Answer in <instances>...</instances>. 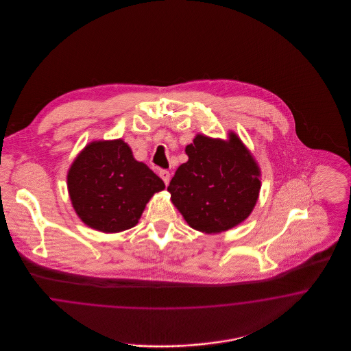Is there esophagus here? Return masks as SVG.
<instances>
[{
  "label": "esophagus",
  "instance_id": "1",
  "mask_svg": "<svg viewBox=\"0 0 351 351\" xmlns=\"http://www.w3.org/2000/svg\"><path fill=\"white\" fill-rule=\"evenodd\" d=\"M159 176L162 178V180L165 182V184L168 185V183H169V179H171V173H169V171H167V169L160 171V172H159Z\"/></svg>",
  "mask_w": 351,
  "mask_h": 351
}]
</instances>
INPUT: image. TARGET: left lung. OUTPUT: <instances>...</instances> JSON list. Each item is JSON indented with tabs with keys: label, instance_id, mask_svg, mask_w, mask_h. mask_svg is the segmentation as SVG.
I'll return each instance as SVG.
<instances>
[{
	"label": "left lung",
	"instance_id": "1",
	"mask_svg": "<svg viewBox=\"0 0 351 351\" xmlns=\"http://www.w3.org/2000/svg\"><path fill=\"white\" fill-rule=\"evenodd\" d=\"M188 162L167 191L186 223L199 232H226L250 216L261 191V169L237 134L215 139L197 134L185 147Z\"/></svg>",
	"mask_w": 351,
	"mask_h": 351
}]
</instances>
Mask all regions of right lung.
I'll return each instance as SVG.
<instances>
[{
	"label": "right lung",
	"instance_id": "add662e5",
	"mask_svg": "<svg viewBox=\"0 0 351 351\" xmlns=\"http://www.w3.org/2000/svg\"><path fill=\"white\" fill-rule=\"evenodd\" d=\"M67 185L76 215L102 233L132 229L154 193L166 188L122 139L86 145L68 169Z\"/></svg>",
	"mask_w": 351,
	"mask_h": 351
}]
</instances>
